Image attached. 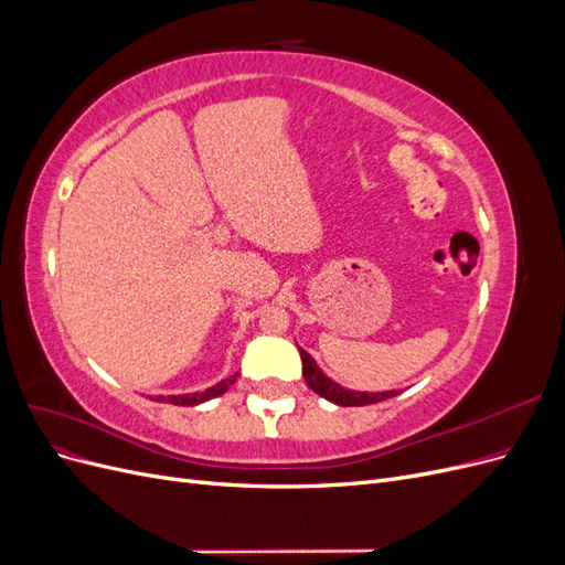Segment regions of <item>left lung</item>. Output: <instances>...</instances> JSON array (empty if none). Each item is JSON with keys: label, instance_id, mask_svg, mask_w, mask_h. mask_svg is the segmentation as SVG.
Returning <instances> with one entry per match:
<instances>
[{"label": "left lung", "instance_id": "left-lung-1", "mask_svg": "<svg viewBox=\"0 0 565 565\" xmlns=\"http://www.w3.org/2000/svg\"><path fill=\"white\" fill-rule=\"evenodd\" d=\"M301 355V365H303V380L309 384L318 396H322L324 401H330L334 405L341 407H358V405H372V403H382L386 398L398 396V391H353V388H344L341 384H337L334 380H330L324 374L318 363L311 358V353H306L303 349H299Z\"/></svg>", "mask_w": 565, "mask_h": 565}]
</instances>
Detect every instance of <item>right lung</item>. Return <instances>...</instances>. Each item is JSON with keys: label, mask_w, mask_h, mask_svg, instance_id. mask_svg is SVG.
<instances>
[{"label": "right lung", "mask_w": 565, "mask_h": 565, "mask_svg": "<svg viewBox=\"0 0 565 565\" xmlns=\"http://www.w3.org/2000/svg\"><path fill=\"white\" fill-rule=\"evenodd\" d=\"M237 380V372L231 374V377L216 382L214 386L204 388V391H195V393H179V396H150L152 401H160V403H172V405H200L204 401H212L216 396H221V393H226Z\"/></svg>", "instance_id": "obj_1"}]
</instances>
